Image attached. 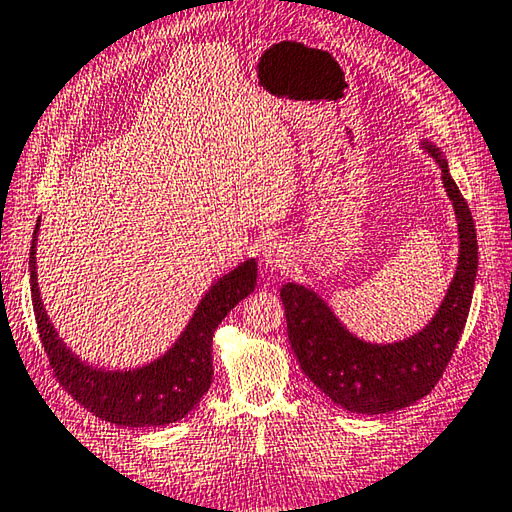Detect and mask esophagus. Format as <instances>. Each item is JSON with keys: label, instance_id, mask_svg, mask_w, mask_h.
<instances>
[{"label": "esophagus", "instance_id": "esophagus-1", "mask_svg": "<svg viewBox=\"0 0 512 512\" xmlns=\"http://www.w3.org/2000/svg\"><path fill=\"white\" fill-rule=\"evenodd\" d=\"M262 257H264V264L273 270H286L290 262H293V250H290V246L284 242H270L264 248Z\"/></svg>", "mask_w": 512, "mask_h": 512}]
</instances>
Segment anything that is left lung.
Returning <instances> with one entry per match:
<instances>
[{
    "instance_id": "obj_1",
    "label": "left lung",
    "mask_w": 512,
    "mask_h": 512,
    "mask_svg": "<svg viewBox=\"0 0 512 512\" xmlns=\"http://www.w3.org/2000/svg\"><path fill=\"white\" fill-rule=\"evenodd\" d=\"M422 148L442 168V182L457 217L459 257L442 306L419 333L393 344H370L350 333L315 290L293 282L279 290L290 348L299 366L330 402L350 413H393L426 397L455 353L473 302L477 277L473 215L448 173L442 150L428 139Z\"/></svg>"
}]
</instances>
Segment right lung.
<instances>
[{
	"instance_id": "obj_1",
	"label": "right lung",
	"mask_w": 512,
	"mask_h": 512,
	"mask_svg": "<svg viewBox=\"0 0 512 512\" xmlns=\"http://www.w3.org/2000/svg\"><path fill=\"white\" fill-rule=\"evenodd\" d=\"M39 222L42 217L35 224L28 257L30 295H33L39 337H42L44 353L57 382L95 417L117 426H166L186 417L208 393L213 382L215 328L255 290V259H246L244 264L219 277L208 288L184 333L162 357L139 368L106 370L86 364L73 355V350L64 344L55 326L50 324L37 286L35 250Z\"/></svg>"
}]
</instances>
